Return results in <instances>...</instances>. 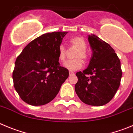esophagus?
<instances>
[{
  "label": "esophagus",
  "instance_id": "34e87169",
  "mask_svg": "<svg viewBox=\"0 0 133 133\" xmlns=\"http://www.w3.org/2000/svg\"><path fill=\"white\" fill-rule=\"evenodd\" d=\"M69 75H75V74H74V72H72V71H69Z\"/></svg>",
  "mask_w": 133,
  "mask_h": 133
}]
</instances>
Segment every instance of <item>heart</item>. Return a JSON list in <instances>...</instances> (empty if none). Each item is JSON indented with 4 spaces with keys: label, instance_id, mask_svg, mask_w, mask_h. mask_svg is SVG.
<instances>
[{
    "label": "heart",
    "instance_id": "b5f03b06",
    "mask_svg": "<svg viewBox=\"0 0 133 133\" xmlns=\"http://www.w3.org/2000/svg\"><path fill=\"white\" fill-rule=\"evenodd\" d=\"M69 43L72 46L77 48V50L74 55L75 59L68 60L65 62L64 66L69 71H76L81 69L83 67V63L81 59L86 60L87 59V43L84 38L81 37L75 36L69 39ZM66 56V50L64 45H60L58 48V59L61 62H64Z\"/></svg>",
    "mask_w": 133,
    "mask_h": 133
}]
</instances>
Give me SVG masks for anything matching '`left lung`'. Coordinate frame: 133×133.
Returning a JSON list of instances; mask_svg holds the SVG:
<instances>
[{
	"instance_id": "1",
	"label": "left lung",
	"mask_w": 133,
	"mask_h": 133,
	"mask_svg": "<svg viewBox=\"0 0 133 133\" xmlns=\"http://www.w3.org/2000/svg\"><path fill=\"white\" fill-rule=\"evenodd\" d=\"M92 56L89 66L76 74L75 86L80 100L90 106H100L108 103L120 85L121 62L111 46L95 35H89Z\"/></svg>"
}]
</instances>
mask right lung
Instances as JSON below:
<instances>
[{"label":"right lung","mask_w":133,"mask_h":133,"mask_svg":"<svg viewBox=\"0 0 133 133\" xmlns=\"http://www.w3.org/2000/svg\"><path fill=\"white\" fill-rule=\"evenodd\" d=\"M68 32L45 33L27 44L17 57L14 86L22 100L32 106L48 104L69 76L60 66L58 48Z\"/></svg>","instance_id":"1"}]
</instances>
